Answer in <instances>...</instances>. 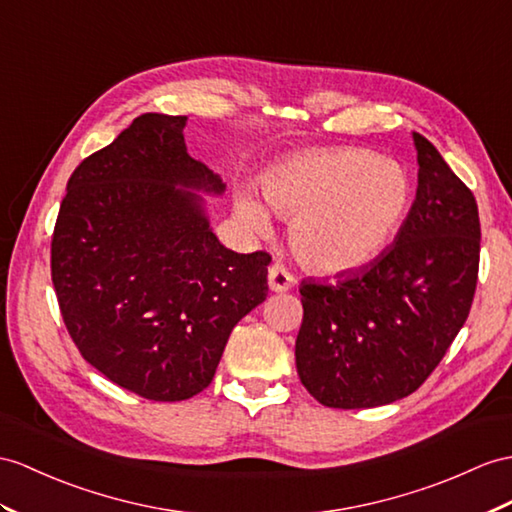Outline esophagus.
<instances>
[{
    "mask_svg": "<svg viewBox=\"0 0 512 512\" xmlns=\"http://www.w3.org/2000/svg\"><path fill=\"white\" fill-rule=\"evenodd\" d=\"M295 286V278L284 265H271L269 267V289L273 293H286Z\"/></svg>",
    "mask_w": 512,
    "mask_h": 512,
    "instance_id": "esophagus-1",
    "label": "esophagus"
}]
</instances>
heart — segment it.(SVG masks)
<instances>
[{
	"instance_id": "obj_1",
	"label": "heart",
	"mask_w": 512,
	"mask_h": 512,
	"mask_svg": "<svg viewBox=\"0 0 512 512\" xmlns=\"http://www.w3.org/2000/svg\"><path fill=\"white\" fill-rule=\"evenodd\" d=\"M260 189L273 213L293 219L289 241L295 256L319 273H347L371 263L408 206V184L400 171L347 147L284 160ZM234 213L245 230L271 232L267 210L249 193L236 197Z\"/></svg>"
}]
</instances>
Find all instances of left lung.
<instances>
[{
	"mask_svg": "<svg viewBox=\"0 0 512 512\" xmlns=\"http://www.w3.org/2000/svg\"><path fill=\"white\" fill-rule=\"evenodd\" d=\"M417 197L395 243L336 282H302L295 365L330 408H373L415 393L469 317L480 265L476 197L413 132Z\"/></svg>",
	"mask_w": 512,
	"mask_h": 512,
	"instance_id": "left-lung-1",
	"label": "left lung"
}]
</instances>
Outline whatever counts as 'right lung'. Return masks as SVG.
Instances as JSON below:
<instances>
[{"label": "right lung", "mask_w": 512, "mask_h": 512, "mask_svg": "<svg viewBox=\"0 0 512 512\" xmlns=\"http://www.w3.org/2000/svg\"><path fill=\"white\" fill-rule=\"evenodd\" d=\"M186 117H136L67 182L52 236L62 321L86 363L145 400L213 382L232 328L267 297V252L236 254L204 199L223 182L189 156Z\"/></svg>", "instance_id": "add662e5"}]
</instances>
